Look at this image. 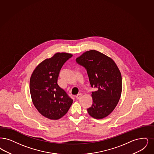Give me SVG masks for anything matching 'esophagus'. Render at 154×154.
Here are the masks:
<instances>
[{
    "instance_id": "esophagus-1",
    "label": "esophagus",
    "mask_w": 154,
    "mask_h": 154,
    "mask_svg": "<svg viewBox=\"0 0 154 154\" xmlns=\"http://www.w3.org/2000/svg\"><path fill=\"white\" fill-rule=\"evenodd\" d=\"M82 96V93H80V94H79L77 95L76 99H77V100H79Z\"/></svg>"
}]
</instances>
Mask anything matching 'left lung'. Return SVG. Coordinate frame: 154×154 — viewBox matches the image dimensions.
Returning <instances> with one entry per match:
<instances>
[{
  "label": "left lung",
  "instance_id": "obj_1",
  "mask_svg": "<svg viewBox=\"0 0 154 154\" xmlns=\"http://www.w3.org/2000/svg\"><path fill=\"white\" fill-rule=\"evenodd\" d=\"M86 69L92 87L93 104L87 109L91 116L101 119L108 116L116 106L122 91L121 73L114 61L98 51L91 50L76 58Z\"/></svg>",
  "mask_w": 154,
  "mask_h": 154
}]
</instances>
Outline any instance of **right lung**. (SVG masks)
I'll use <instances>...</instances> for the list:
<instances>
[{
    "mask_svg": "<svg viewBox=\"0 0 154 154\" xmlns=\"http://www.w3.org/2000/svg\"><path fill=\"white\" fill-rule=\"evenodd\" d=\"M72 55L57 53L41 62L31 74L30 91L33 104L42 116L51 120L63 117L73 103V100L57 84L61 69Z\"/></svg>",
    "mask_w": 154,
    "mask_h": 154,
    "instance_id": "right-lung-1",
    "label": "right lung"
}]
</instances>
